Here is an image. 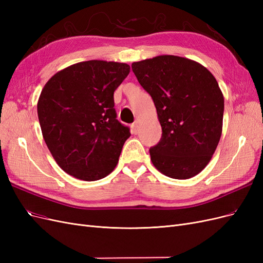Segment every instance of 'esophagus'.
<instances>
[{"mask_svg": "<svg viewBox=\"0 0 263 263\" xmlns=\"http://www.w3.org/2000/svg\"><path fill=\"white\" fill-rule=\"evenodd\" d=\"M132 129H133V133L134 134H137L138 133V129H139V124L138 122L136 121L133 125H132Z\"/></svg>", "mask_w": 263, "mask_h": 263, "instance_id": "obj_1", "label": "esophagus"}]
</instances>
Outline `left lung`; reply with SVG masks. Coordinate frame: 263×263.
<instances>
[{"mask_svg": "<svg viewBox=\"0 0 263 263\" xmlns=\"http://www.w3.org/2000/svg\"><path fill=\"white\" fill-rule=\"evenodd\" d=\"M132 68L153 98L162 128L150 160L169 178L195 177L221 136L224 95L216 79L201 63L171 54L133 62Z\"/></svg>", "mask_w": 263, "mask_h": 263, "instance_id": "obj_1", "label": "left lung"}]
</instances>
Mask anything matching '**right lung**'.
<instances>
[{
	"label": "right lung",
	"instance_id": "add662e5",
	"mask_svg": "<svg viewBox=\"0 0 263 263\" xmlns=\"http://www.w3.org/2000/svg\"><path fill=\"white\" fill-rule=\"evenodd\" d=\"M127 63L89 60L58 71L39 95L43 137L60 168L79 180L105 178L117 165L129 128L116 119L114 91Z\"/></svg>",
	"mask_w": 263,
	"mask_h": 263
}]
</instances>
